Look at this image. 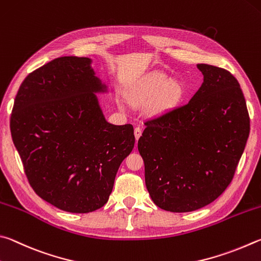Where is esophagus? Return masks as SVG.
<instances>
[{"mask_svg": "<svg viewBox=\"0 0 261 261\" xmlns=\"http://www.w3.org/2000/svg\"><path fill=\"white\" fill-rule=\"evenodd\" d=\"M134 135H135V140L139 141V139L141 138V135H142V129H141L140 127H136L134 129Z\"/></svg>", "mask_w": 261, "mask_h": 261, "instance_id": "34e87169", "label": "esophagus"}]
</instances>
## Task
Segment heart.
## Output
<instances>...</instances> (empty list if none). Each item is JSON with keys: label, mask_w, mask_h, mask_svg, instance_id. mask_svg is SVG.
Returning a JSON list of instances; mask_svg holds the SVG:
<instances>
[{"label": "heart", "mask_w": 261, "mask_h": 261, "mask_svg": "<svg viewBox=\"0 0 261 261\" xmlns=\"http://www.w3.org/2000/svg\"><path fill=\"white\" fill-rule=\"evenodd\" d=\"M184 96L182 82L171 79L163 72H151L140 76L125 88L127 103L136 109L147 107V113L151 117H163L174 111Z\"/></svg>", "instance_id": "obj_1"}]
</instances>
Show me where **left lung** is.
Segmentation results:
<instances>
[{
	"instance_id": "obj_1",
	"label": "left lung",
	"mask_w": 261,
	"mask_h": 261,
	"mask_svg": "<svg viewBox=\"0 0 261 261\" xmlns=\"http://www.w3.org/2000/svg\"><path fill=\"white\" fill-rule=\"evenodd\" d=\"M203 84L188 103L144 123L138 143L145 186L165 211L191 212L216 200L232 180L250 133L239 81L197 64Z\"/></svg>"
}]
</instances>
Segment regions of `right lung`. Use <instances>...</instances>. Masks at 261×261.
Returning <instances> with one entry per match:
<instances>
[{
	"label": "right lung",
	"mask_w": 261,
	"mask_h": 261,
	"mask_svg": "<svg viewBox=\"0 0 261 261\" xmlns=\"http://www.w3.org/2000/svg\"><path fill=\"white\" fill-rule=\"evenodd\" d=\"M91 63L65 56L32 72L19 87L10 120L32 188L71 213L107 204L118 168L135 143L133 126L105 119L96 94H108V86Z\"/></svg>",
	"instance_id": "1"
}]
</instances>
